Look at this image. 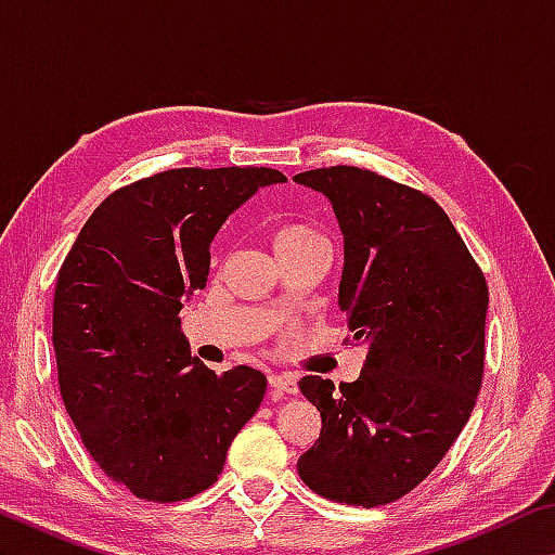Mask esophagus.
<instances>
[{"instance_id": "esophagus-1", "label": "esophagus", "mask_w": 555, "mask_h": 555, "mask_svg": "<svg viewBox=\"0 0 555 555\" xmlns=\"http://www.w3.org/2000/svg\"><path fill=\"white\" fill-rule=\"evenodd\" d=\"M269 384H271V389L281 391V393H296V389H298L294 374H274V377H269Z\"/></svg>"}]
</instances>
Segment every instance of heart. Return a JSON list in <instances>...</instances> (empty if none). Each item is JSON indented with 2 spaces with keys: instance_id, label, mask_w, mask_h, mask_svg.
Instances as JSON below:
<instances>
[{
  "instance_id": "obj_1",
  "label": "heart",
  "mask_w": 555,
  "mask_h": 555,
  "mask_svg": "<svg viewBox=\"0 0 555 555\" xmlns=\"http://www.w3.org/2000/svg\"><path fill=\"white\" fill-rule=\"evenodd\" d=\"M311 244H323L321 234H318L311 224L306 222H281L279 228L271 232V247H274V255H286V251H296L304 247H311Z\"/></svg>"
}]
</instances>
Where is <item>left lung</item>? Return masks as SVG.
I'll return each mask as SVG.
<instances>
[{
	"mask_svg": "<svg viewBox=\"0 0 555 555\" xmlns=\"http://www.w3.org/2000/svg\"><path fill=\"white\" fill-rule=\"evenodd\" d=\"M331 201L345 240L337 306L367 345L360 379L308 374L321 436L298 475L325 500L397 502L434 473L473 413L485 370L487 281L443 208L367 168L294 176Z\"/></svg>",
	"mask_w": 555,
	"mask_h": 555,
	"instance_id": "obj_1",
	"label": "left lung"
}]
</instances>
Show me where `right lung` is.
Returning a JSON list of instances; mask_svg holds the SVG:
<instances>
[{"label":"right lung","mask_w":555,"mask_h":555,"mask_svg":"<svg viewBox=\"0 0 555 555\" xmlns=\"http://www.w3.org/2000/svg\"><path fill=\"white\" fill-rule=\"evenodd\" d=\"M267 166L171 168L98 205L65 257L53 296V350L65 411L112 480L146 502H181L218 482L255 416L267 377L215 374L191 357L181 308L205 288L210 244Z\"/></svg>","instance_id":"obj_1"}]
</instances>
